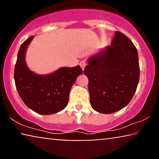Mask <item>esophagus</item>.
I'll return each mask as SVG.
<instances>
[{"instance_id": "34e87169", "label": "esophagus", "mask_w": 159, "mask_h": 159, "mask_svg": "<svg viewBox=\"0 0 159 159\" xmlns=\"http://www.w3.org/2000/svg\"><path fill=\"white\" fill-rule=\"evenodd\" d=\"M86 65H87V63L85 61H80V66H81L82 70H84V67H85Z\"/></svg>"}]
</instances>
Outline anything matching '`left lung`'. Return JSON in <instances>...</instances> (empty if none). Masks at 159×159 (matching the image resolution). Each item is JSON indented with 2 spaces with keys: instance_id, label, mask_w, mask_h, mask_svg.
<instances>
[{
  "instance_id": "1",
  "label": "left lung",
  "mask_w": 159,
  "mask_h": 159,
  "mask_svg": "<svg viewBox=\"0 0 159 159\" xmlns=\"http://www.w3.org/2000/svg\"><path fill=\"white\" fill-rule=\"evenodd\" d=\"M84 74L88 78L90 105L102 114L125 107L134 96L139 79L138 53L125 34L115 32L111 45L91 56Z\"/></svg>"
}]
</instances>
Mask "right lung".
<instances>
[{"label": "right lung", "instance_id": "add662e5", "mask_svg": "<svg viewBox=\"0 0 159 159\" xmlns=\"http://www.w3.org/2000/svg\"><path fill=\"white\" fill-rule=\"evenodd\" d=\"M34 36L19 48L14 68V80L19 96L25 105L40 114H56L66 108L71 86L82 73L80 66L62 67L48 75L30 71L25 62V52Z\"/></svg>", "mask_w": 159, "mask_h": 159}]
</instances>
